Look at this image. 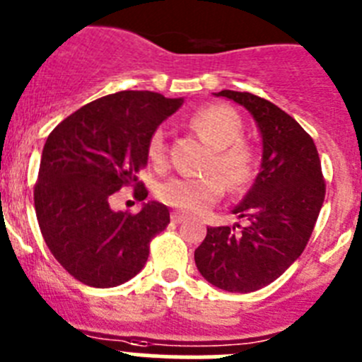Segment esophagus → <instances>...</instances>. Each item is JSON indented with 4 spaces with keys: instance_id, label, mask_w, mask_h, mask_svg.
<instances>
[{
    "instance_id": "esophagus-1",
    "label": "esophagus",
    "mask_w": 362,
    "mask_h": 362,
    "mask_svg": "<svg viewBox=\"0 0 362 362\" xmlns=\"http://www.w3.org/2000/svg\"><path fill=\"white\" fill-rule=\"evenodd\" d=\"M170 218H172V222H175V224H179V222H183L185 218H187V215H185V214H179V211H174Z\"/></svg>"
}]
</instances>
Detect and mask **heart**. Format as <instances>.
<instances>
[{"label":"heart","mask_w":362,"mask_h":362,"mask_svg":"<svg viewBox=\"0 0 362 362\" xmlns=\"http://www.w3.org/2000/svg\"><path fill=\"white\" fill-rule=\"evenodd\" d=\"M188 125L214 147V158L208 163V172L211 174L204 177L177 175L167 179L158 187V197L168 206L197 214L217 203L226 187L231 192L244 190L253 181L257 165L253 148L242 140L244 124L240 115L230 105H203L192 112ZM147 156L156 167L165 165L167 141L163 129H156L151 134Z\"/></svg>","instance_id":"1"}]
</instances>
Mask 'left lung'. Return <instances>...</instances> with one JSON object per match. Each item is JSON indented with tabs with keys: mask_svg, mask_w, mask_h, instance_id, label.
Instances as JSON below:
<instances>
[{
	"mask_svg": "<svg viewBox=\"0 0 362 362\" xmlns=\"http://www.w3.org/2000/svg\"><path fill=\"white\" fill-rule=\"evenodd\" d=\"M244 105L262 134V168L233 214L246 226L208 228L195 265L228 293H253L303 253L325 201V179L310 134L273 102L240 91L217 93Z\"/></svg>",
	"mask_w": 362,
	"mask_h": 362,
	"instance_id": "obj_1",
	"label": "left lung"
}]
</instances>
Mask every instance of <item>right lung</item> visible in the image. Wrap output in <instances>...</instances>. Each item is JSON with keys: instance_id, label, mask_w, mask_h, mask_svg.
<instances>
[{"instance_id": "add662e5", "label": "right lung", "mask_w": 362, "mask_h": 362, "mask_svg": "<svg viewBox=\"0 0 362 362\" xmlns=\"http://www.w3.org/2000/svg\"><path fill=\"white\" fill-rule=\"evenodd\" d=\"M183 98L154 91H120L93 100L49 132L42 148L34 204L39 228L55 260L89 287H116L144 269L151 240L168 226L161 203L138 214L112 211V194L147 188L138 172L147 165V144Z\"/></svg>"}]
</instances>
